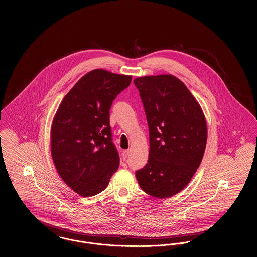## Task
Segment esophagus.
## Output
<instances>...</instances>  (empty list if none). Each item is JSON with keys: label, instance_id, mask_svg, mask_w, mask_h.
<instances>
[{"label": "esophagus", "instance_id": "obj_1", "mask_svg": "<svg viewBox=\"0 0 257 257\" xmlns=\"http://www.w3.org/2000/svg\"><path fill=\"white\" fill-rule=\"evenodd\" d=\"M128 153H130V150H128V149L122 150V159H123V160H125V159H126V157H127Z\"/></svg>", "mask_w": 257, "mask_h": 257}]
</instances>
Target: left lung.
Here are the masks:
<instances>
[{
    "mask_svg": "<svg viewBox=\"0 0 257 257\" xmlns=\"http://www.w3.org/2000/svg\"><path fill=\"white\" fill-rule=\"evenodd\" d=\"M147 115L149 156L136 172L150 196L169 198L190 182L204 156L207 123L202 109L183 83L172 75L134 80Z\"/></svg>",
    "mask_w": 257,
    "mask_h": 257,
    "instance_id": "1",
    "label": "left lung"
}]
</instances>
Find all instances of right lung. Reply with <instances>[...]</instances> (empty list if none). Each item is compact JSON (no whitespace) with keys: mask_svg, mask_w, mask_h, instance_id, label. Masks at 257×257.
<instances>
[{"mask_svg":"<svg viewBox=\"0 0 257 257\" xmlns=\"http://www.w3.org/2000/svg\"><path fill=\"white\" fill-rule=\"evenodd\" d=\"M132 76L96 69L82 77L62 100L51 127L54 165L73 191L91 197L104 191L117 170L110 109Z\"/></svg>","mask_w":257,"mask_h":257,"instance_id":"right-lung-1","label":"right lung"}]
</instances>
